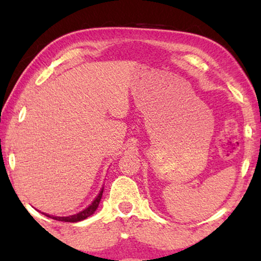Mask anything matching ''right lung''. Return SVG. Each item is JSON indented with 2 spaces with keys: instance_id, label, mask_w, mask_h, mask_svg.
<instances>
[{
  "instance_id": "obj_1",
  "label": "right lung",
  "mask_w": 261,
  "mask_h": 261,
  "mask_svg": "<svg viewBox=\"0 0 261 261\" xmlns=\"http://www.w3.org/2000/svg\"><path fill=\"white\" fill-rule=\"evenodd\" d=\"M102 192H103V188L101 189V191L99 192L98 196L95 197V199L92 201V204L90 206H87L85 210H83L82 212H79V213L74 214V215H70V216H53L49 214H45V215L48 216V218L54 219L57 221H63V222H78V221L85 220L88 218V216H91L92 214H93L96 211V208H98L99 202L101 200V197H102Z\"/></svg>"
}]
</instances>
